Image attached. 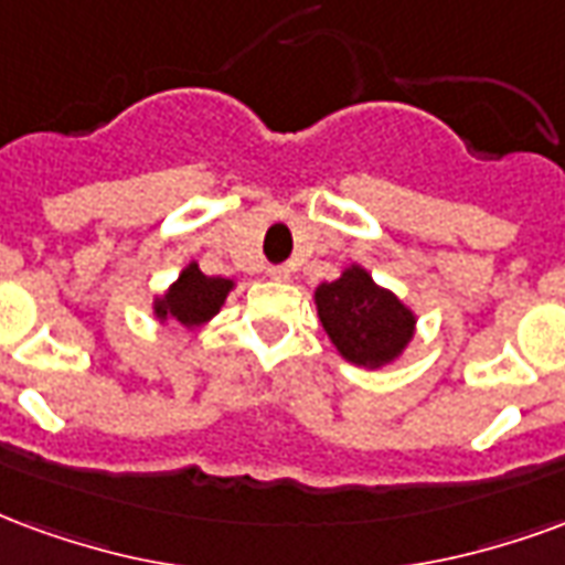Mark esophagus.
<instances>
[{"instance_id": "1", "label": "esophagus", "mask_w": 565, "mask_h": 565, "mask_svg": "<svg viewBox=\"0 0 565 565\" xmlns=\"http://www.w3.org/2000/svg\"><path fill=\"white\" fill-rule=\"evenodd\" d=\"M270 277L279 279V282H286V279H291V267H288V265L270 267Z\"/></svg>"}]
</instances>
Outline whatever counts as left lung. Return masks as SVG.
Wrapping results in <instances>:
<instances>
[{
  "label": "left lung",
  "instance_id": "8db88e82",
  "mask_svg": "<svg viewBox=\"0 0 565 565\" xmlns=\"http://www.w3.org/2000/svg\"><path fill=\"white\" fill-rule=\"evenodd\" d=\"M312 300L333 349L355 367H388L413 343L418 316L391 288L379 286L367 267H343L340 277L316 286Z\"/></svg>",
  "mask_w": 565,
  "mask_h": 565
}]
</instances>
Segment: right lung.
Segmentation results:
<instances>
[{"label":"right lung","instance_id":"obj_1","mask_svg":"<svg viewBox=\"0 0 565 565\" xmlns=\"http://www.w3.org/2000/svg\"><path fill=\"white\" fill-rule=\"evenodd\" d=\"M234 279L207 277L198 262H189L180 277L164 288L162 295L152 298V319L159 324H180L183 331H198L225 307V300L234 291Z\"/></svg>","mask_w":565,"mask_h":565}]
</instances>
